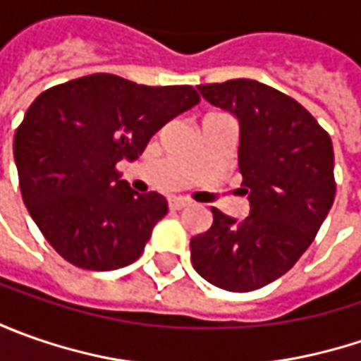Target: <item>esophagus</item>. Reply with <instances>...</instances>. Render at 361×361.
I'll use <instances>...</instances> for the list:
<instances>
[{"label": "esophagus", "instance_id": "esophagus-1", "mask_svg": "<svg viewBox=\"0 0 361 361\" xmlns=\"http://www.w3.org/2000/svg\"><path fill=\"white\" fill-rule=\"evenodd\" d=\"M169 204H171V209H185L190 202L187 199H183V197H173V199H169Z\"/></svg>", "mask_w": 361, "mask_h": 361}]
</instances>
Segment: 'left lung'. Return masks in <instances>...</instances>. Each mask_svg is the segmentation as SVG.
<instances>
[{
    "instance_id": "obj_1",
    "label": "left lung",
    "mask_w": 361,
    "mask_h": 361,
    "mask_svg": "<svg viewBox=\"0 0 361 361\" xmlns=\"http://www.w3.org/2000/svg\"><path fill=\"white\" fill-rule=\"evenodd\" d=\"M239 122L241 190L249 216L211 209V227L190 239L195 271L227 291H253L291 269L336 197L331 138L312 114L257 80L197 86Z\"/></svg>"
}]
</instances>
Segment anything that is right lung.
Instances as JSON below:
<instances>
[{"label": "right lung", "instance_id": "right-lung-1", "mask_svg": "<svg viewBox=\"0 0 361 361\" xmlns=\"http://www.w3.org/2000/svg\"><path fill=\"white\" fill-rule=\"evenodd\" d=\"M190 86H142L92 74L42 92L13 138L23 202L46 241L88 271L134 263L169 204L138 195L116 171L148 140L199 104Z\"/></svg>", "mask_w": 361, "mask_h": 361}]
</instances>
